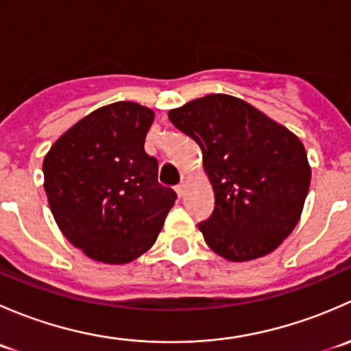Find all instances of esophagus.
I'll return each mask as SVG.
<instances>
[{
	"instance_id": "1",
	"label": "esophagus",
	"mask_w": 351,
	"mask_h": 351,
	"mask_svg": "<svg viewBox=\"0 0 351 351\" xmlns=\"http://www.w3.org/2000/svg\"><path fill=\"white\" fill-rule=\"evenodd\" d=\"M175 192H176V195H178V198H182L183 195H185V185H183V183L176 185L175 186Z\"/></svg>"
}]
</instances>
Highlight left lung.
I'll return each mask as SVG.
<instances>
[{
	"label": "left lung",
	"instance_id": "obj_1",
	"mask_svg": "<svg viewBox=\"0 0 351 351\" xmlns=\"http://www.w3.org/2000/svg\"><path fill=\"white\" fill-rule=\"evenodd\" d=\"M169 120L198 144L215 207L198 229L229 261H250L280 246L302 214L311 166L295 134L253 105L207 95L169 110Z\"/></svg>",
	"mask_w": 351,
	"mask_h": 351
}]
</instances>
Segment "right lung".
Segmentation results:
<instances>
[{
	"mask_svg": "<svg viewBox=\"0 0 351 351\" xmlns=\"http://www.w3.org/2000/svg\"><path fill=\"white\" fill-rule=\"evenodd\" d=\"M154 112L134 101L101 107L44 158V189L59 229L91 260L122 265L153 246L176 193L158 183L144 151Z\"/></svg>",
	"mask_w": 351,
	"mask_h": 351,
	"instance_id": "1",
	"label": "right lung"
}]
</instances>
